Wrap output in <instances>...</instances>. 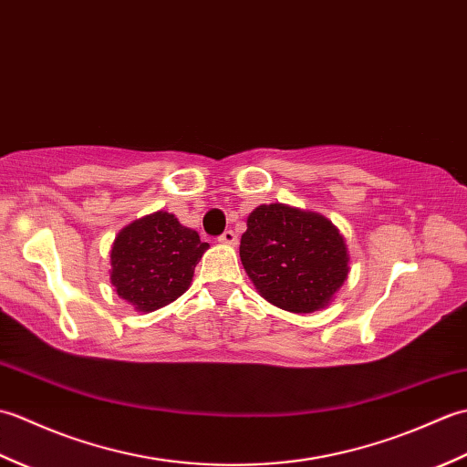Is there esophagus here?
<instances>
[{
  "label": "esophagus",
  "instance_id": "1",
  "mask_svg": "<svg viewBox=\"0 0 467 467\" xmlns=\"http://www.w3.org/2000/svg\"><path fill=\"white\" fill-rule=\"evenodd\" d=\"M221 241L223 244H231V246H234L236 244V234H234V231H224L223 234H221Z\"/></svg>",
  "mask_w": 467,
  "mask_h": 467
}]
</instances>
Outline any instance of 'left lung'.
<instances>
[{
  "instance_id": "left-lung-1",
  "label": "left lung",
  "mask_w": 467,
  "mask_h": 467,
  "mask_svg": "<svg viewBox=\"0 0 467 467\" xmlns=\"http://www.w3.org/2000/svg\"><path fill=\"white\" fill-rule=\"evenodd\" d=\"M241 261L263 299L291 313L333 301L349 275V251L329 218L289 204H261L246 218Z\"/></svg>"
}]
</instances>
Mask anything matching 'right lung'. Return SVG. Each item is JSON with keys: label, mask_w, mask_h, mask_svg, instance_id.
<instances>
[{"label": "right lung", "mask_w": 467, "mask_h": 467, "mask_svg": "<svg viewBox=\"0 0 467 467\" xmlns=\"http://www.w3.org/2000/svg\"><path fill=\"white\" fill-rule=\"evenodd\" d=\"M208 246L166 211L136 218L112 243L110 283L138 313H152L188 291Z\"/></svg>", "instance_id": "right-lung-1"}]
</instances>
